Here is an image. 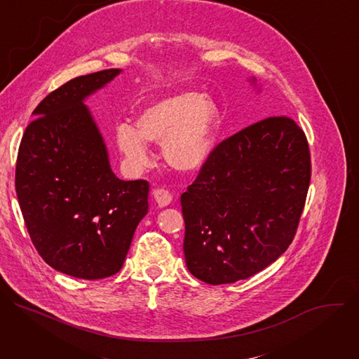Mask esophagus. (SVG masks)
<instances>
[{
  "label": "esophagus",
  "instance_id": "esophagus-1",
  "mask_svg": "<svg viewBox=\"0 0 359 359\" xmlns=\"http://www.w3.org/2000/svg\"><path fill=\"white\" fill-rule=\"evenodd\" d=\"M151 194H153V198H155V201L158 203L159 208H166L173 198L172 193L166 189H155L151 191Z\"/></svg>",
  "mask_w": 359,
  "mask_h": 359
}]
</instances>
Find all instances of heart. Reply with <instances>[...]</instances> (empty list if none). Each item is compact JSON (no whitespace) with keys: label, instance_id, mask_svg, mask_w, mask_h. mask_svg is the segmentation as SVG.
Wrapping results in <instances>:
<instances>
[{"label":"heart","instance_id":"b5f03b06","mask_svg":"<svg viewBox=\"0 0 359 359\" xmlns=\"http://www.w3.org/2000/svg\"><path fill=\"white\" fill-rule=\"evenodd\" d=\"M220 129V109L216 102L196 92L165 96L144 108L136 128L122 123L116 128V146L135 172L150 161L147 142H163L166 162L179 172H197L212 158Z\"/></svg>","mask_w":359,"mask_h":359}]
</instances>
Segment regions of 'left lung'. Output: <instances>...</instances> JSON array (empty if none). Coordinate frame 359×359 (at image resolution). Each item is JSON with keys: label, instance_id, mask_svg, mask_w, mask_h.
<instances>
[{"label": "left lung", "instance_id": "1", "mask_svg": "<svg viewBox=\"0 0 359 359\" xmlns=\"http://www.w3.org/2000/svg\"><path fill=\"white\" fill-rule=\"evenodd\" d=\"M310 179L309 142L288 116L266 118L219 143L180 196L189 271L219 285L274 263L295 236Z\"/></svg>", "mask_w": 359, "mask_h": 359}]
</instances>
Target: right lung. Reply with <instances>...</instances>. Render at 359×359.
I'll list each match as a JSON object with an SVG mask.
<instances>
[{"label": "right lung", "mask_w": 359, "mask_h": 359, "mask_svg": "<svg viewBox=\"0 0 359 359\" xmlns=\"http://www.w3.org/2000/svg\"><path fill=\"white\" fill-rule=\"evenodd\" d=\"M122 69L74 78L41 100L21 139L15 190L46 264L83 280L116 274L147 213L149 183L121 180L83 100Z\"/></svg>", "instance_id": "obj_1"}]
</instances>
